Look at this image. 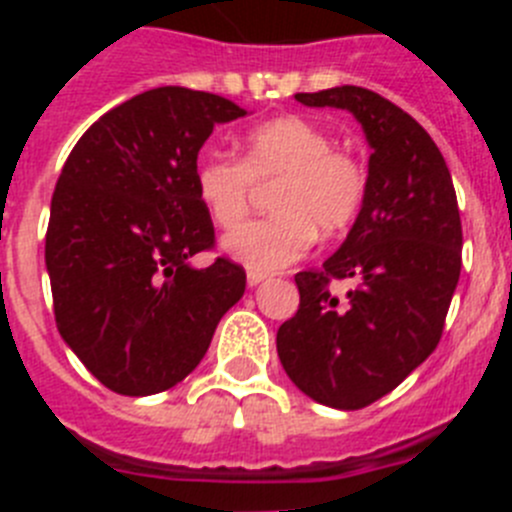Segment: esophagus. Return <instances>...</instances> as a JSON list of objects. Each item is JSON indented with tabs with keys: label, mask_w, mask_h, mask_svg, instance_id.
<instances>
[{
	"label": "esophagus",
	"mask_w": 512,
	"mask_h": 512,
	"mask_svg": "<svg viewBox=\"0 0 512 512\" xmlns=\"http://www.w3.org/2000/svg\"><path fill=\"white\" fill-rule=\"evenodd\" d=\"M246 279H248V287H256V284H261V282H264V279H266V274H264V271L248 269Z\"/></svg>",
	"instance_id": "34e87169"
}]
</instances>
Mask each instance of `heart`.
Wrapping results in <instances>:
<instances>
[{
	"label": "heart",
	"instance_id": "heart-1",
	"mask_svg": "<svg viewBox=\"0 0 512 512\" xmlns=\"http://www.w3.org/2000/svg\"><path fill=\"white\" fill-rule=\"evenodd\" d=\"M333 135L305 117L287 115L248 130L238 161L205 153L194 164V192L212 223L233 230L250 211L253 183L277 181L270 195L275 215L230 233L223 241L235 261L256 271H277L302 259L315 241L356 223L369 192V171Z\"/></svg>",
	"mask_w": 512,
	"mask_h": 512
}]
</instances>
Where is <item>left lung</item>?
Wrapping results in <instances>:
<instances>
[{"label":"left lung","mask_w":512,"mask_h":512,"mask_svg":"<svg viewBox=\"0 0 512 512\" xmlns=\"http://www.w3.org/2000/svg\"><path fill=\"white\" fill-rule=\"evenodd\" d=\"M354 112L372 146L354 228L320 269L295 274L300 307L277 354L320 405L361 410L392 392L441 341L461 271V217L449 166L418 120L364 87L295 94ZM336 281H351L346 296Z\"/></svg>","instance_id":"obj_1"}]
</instances>
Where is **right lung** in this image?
Wrapping results in <instances>:
<instances>
[{
	"label": "right lung",
	"instance_id": "right-lung-1",
	"mask_svg": "<svg viewBox=\"0 0 512 512\" xmlns=\"http://www.w3.org/2000/svg\"><path fill=\"white\" fill-rule=\"evenodd\" d=\"M246 115L210 92L158 87L104 112L63 164L45 233L58 333L117 395L182 382L210 348L246 271L217 256L192 171L217 122Z\"/></svg>",
	"mask_w": 512,
	"mask_h": 512
}]
</instances>
